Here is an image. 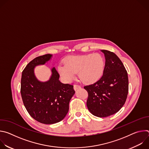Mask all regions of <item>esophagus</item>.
Masks as SVG:
<instances>
[{"mask_svg": "<svg viewBox=\"0 0 149 149\" xmlns=\"http://www.w3.org/2000/svg\"><path fill=\"white\" fill-rule=\"evenodd\" d=\"M79 88H81V86H78V85H74V89L75 90H77L78 89H79Z\"/></svg>", "mask_w": 149, "mask_h": 149, "instance_id": "obj_1", "label": "esophagus"}]
</instances>
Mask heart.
<instances>
[{
  "label": "heart",
  "instance_id": "obj_1",
  "mask_svg": "<svg viewBox=\"0 0 149 149\" xmlns=\"http://www.w3.org/2000/svg\"><path fill=\"white\" fill-rule=\"evenodd\" d=\"M105 61L100 54H88L68 56L64 64L59 63L58 72L63 79L71 82L78 72V77L84 84H93L103 75Z\"/></svg>",
  "mask_w": 149,
  "mask_h": 149
}]
</instances>
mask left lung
Wrapping results in <instances>:
<instances>
[{"instance_id":"1","label":"left lung","mask_w":149,"mask_h":149,"mask_svg":"<svg viewBox=\"0 0 149 149\" xmlns=\"http://www.w3.org/2000/svg\"><path fill=\"white\" fill-rule=\"evenodd\" d=\"M104 54L105 68L101 78L84 88L88 93L87 106L98 117H106L117 113L124 105L129 92V78L120 58L107 50Z\"/></svg>"}]
</instances>
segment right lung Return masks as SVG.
<instances>
[{"instance_id": "right-lung-1", "label": "right lung", "mask_w": 149, "mask_h": 149, "mask_svg": "<svg viewBox=\"0 0 149 149\" xmlns=\"http://www.w3.org/2000/svg\"><path fill=\"white\" fill-rule=\"evenodd\" d=\"M52 55L39 56L26 66L21 78L20 93L24 104L30 116L39 123L52 124L64 118L69 110V103L75 94L73 86L63 84L55 67L51 69L49 80L38 79L34 72L36 66L44 65Z\"/></svg>"}]
</instances>
